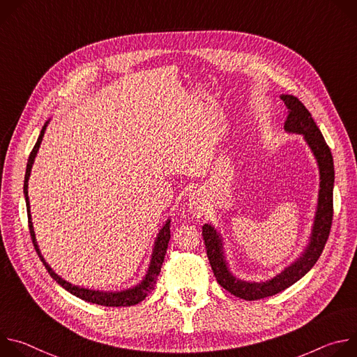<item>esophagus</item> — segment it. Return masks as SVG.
<instances>
[{"mask_svg": "<svg viewBox=\"0 0 357 357\" xmlns=\"http://www.w3.org/2000/svg\"><path fill=\"white\" fill-rule=\"evenodd\" d=\"M188 211L196 216V218H202L206 212V205H205V197H203V193L200 190H195L186 203Z\"/></svg>", "mask_w": 357, "mask_h": 357, "instance_id": "1", "label": "esophagus"}]
</instances>
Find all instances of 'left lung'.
Segmentation results:
<instances>
[{"label":"left lung","mask_w":357,"mask_h":357,"mask_svg":"<svg viewBox=\"0 0 357 357\" xmlns=\"http://www.w3.org/2000/svg\"><path fill=\"white\" fill-rule=\"evenodd\" d=\"M281 100L289 110L284 130L288 134L302 135L305 144L308 145L312 152L319 171L317 209L308 243L305 244L302 251L298 254V257L273 278L264 281H247L238 278L231 271L227 261L225 238L222 233L211 223H205L202 226V236L203 240H205L208 259L218 282L230 294L245 301H256L275 295L299 281L318 261L332 226L335 183L332 152L307 107L291 94H282Z\"/></svg>","instance_id":"left-lung-1"}]
</instances>
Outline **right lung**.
Returning a JSON list of instances; mask_svg holds the SVG:
<instances>
[{
    "instance_id": "1",
    "label": "right lung",
    "mask_w": 357,
    "mask_h": 357,
    "mask_svg": "<svg viewBox=\"0 0 357 357\" xmlns=\"http://www.w3.org/2000/svg\"><path fill=\"white\" fill-rule=\"evenodd\" d=\"M50 123V119L43 124L40 134L38 137V141L31 152V155L28 158V164H26V172H25V179H24V196H25V202H26V212H28V223H29V231H31V237H32V243L35 245V250L38 252V256L40 259V261L43 263L45 268L47 270V273L50 274L61 287H63L66 291H69L72 295L90 302V303H96V305H103V307H131V305H135L138 302H141L142 299H145V296L154 289L158 275L161 273V267L165 259L167 254V248H168V243L171 238V219L168 218L165 220V223L162 225V227L160 229L154 245H152V252H151V259H149V264L148 268L145 271V275L138 281L137 285H132L130 288H124L120 291H100V289H91V288H84L80 285H75L66 280H63L59 274H56L54 271V268L50 267L46 260L43 259L40 248L38 245L36 241V236H35V230H33V223H32V218H31V206H29V196H28V181L31 176V171L35 162V158L38 155V151L42 142V138L45 135L46 127Z\"/></svg>"
}]
</instances>
